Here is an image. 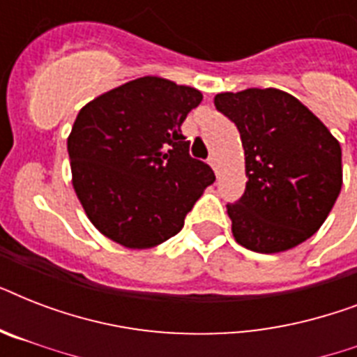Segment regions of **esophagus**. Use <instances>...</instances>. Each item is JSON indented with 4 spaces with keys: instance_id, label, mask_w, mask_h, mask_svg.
I'll list each match as a JSON object with an SVG mask.
<instances>
[{
    "instance_id": "obj_1",
    "label": "esophagus",
    "mask_w": 357,
    "mask_h": 357,
    "mask_svg": "<svg viewBox=\"0 0 357 357\" xmlns=\"http://www.w3.org/2000/svg\"><path fill=\"white\" fill-rule=\"evenodd\" d=\"M207 161H209V165H211L213 170L217 172V168H218V159H217V155H211V157H209V159H207Z\"/></svg>"
}]
</instances>
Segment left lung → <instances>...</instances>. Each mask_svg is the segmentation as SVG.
I'll return each instance as SVG.
<instances>
[{
    "mask_svg": "<svg viewBox=\"0 0 357 357\" xmlns=\"http://www.w3.org/2000/svg\"><path fill=\"white\" fill-rule=\"evenodd\" d=\"M215 107L237 126L244 148L246 190L226 206L235 241L261 254L307 241L341 192L337 139L304 103L278 89L222 92Z\"/></svg>",
    "mask_w": 357,
    "mask_h": 357,
    "instance_id": "8db88e82",
    "label": "left lung"
}]
</instances>
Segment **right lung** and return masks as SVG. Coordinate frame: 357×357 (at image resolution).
Listing matches in <instances>:
<instances>
[{
    "label": "right lung",
    "instance_id": "1",
    "mask_svg": "<svg viewBox=\"0 0 357 357\" xmlns=\"http://www.w3.org/2000/svg\"><path fill=\"white\" fill-rule=\"evenodd\" d=\"M202 98L192 86L146 75L81 109L68 137L72 185L100 234L144 250L183 228L215 181L211 167L189 155L181 133Z\"/></svg>",
    "mask_w": 357,
    "mask_h": 357
}]
</instances>
